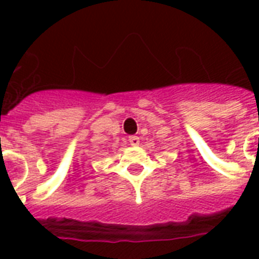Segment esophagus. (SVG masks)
Wrapping results in <instances>:
<instances>
[{
  "label": "esophagus",
  "mask_w": 259,
  "mask_h": 259,
  "mask_svg": "<svg viewBox=\"0 0 259 259\" xmlns=\"http://www.w3.org/2000/svg\"><path fill=\"white\" fill-rule=\"evenodd\" d=\"M129 142L132 146H137V145H140V138H138L137 136H130Z\"/></svg>",
  "instance_id": "1"
}]
</instances>
